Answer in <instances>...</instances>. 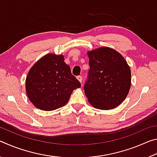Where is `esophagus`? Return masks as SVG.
Returning <instances> with one entry per match:
<instances>
[{"label":"esophagus","mask_w":157,"mask_h":157,"mask_svg":"<svg viewBox=\"0 0 157 157\" xmlns=\"http://www.w3.org/2000/svg\"><path fill=\"white\" fill-rule=\"evenodd\" d=\"M77 79H78V81H79V82H81L82 81V76H80V75L77 76Z\"/></svg>","instance_id":"1"}]
</instances>
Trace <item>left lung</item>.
Segmentation results:
<instances>
[{
  "label": "left lung",
  "instance_id": "8db88e82",
  "mask_svg": "<svg viewBox=\"0 0 157 157\" xmlns=\"http://www.w3.org/2000/svg\"><path fill=\"white\" fill-rule=\"evenodd\" d=\"M89 78L84 89L88 101L98 109L109 110L120 105L131 86V71L116 50L101 47L87 52Z\"/></svg>",
  "mask_w": 157,
  "mask_h": 157
}]
</instances>
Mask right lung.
Returning <instances> with one entry per match:
<instances>
[{"instance_id":"right-lung-1","label":"right lung","mask_w":157,"mask_h":157,"mask_svg":"<svg viewBox=\"0 0 157 157\" xmlns=\"http://www.w3.org/2000/svg\"><path fill=\"white\" fill-rule=\"evenodd\" d=\"M81 86L72 75L63 55L49 53L42 57L29 71L25 91L34 107L52 111L68 102L73 90Z\"/></svg>"}]
</instances>
